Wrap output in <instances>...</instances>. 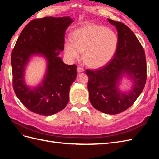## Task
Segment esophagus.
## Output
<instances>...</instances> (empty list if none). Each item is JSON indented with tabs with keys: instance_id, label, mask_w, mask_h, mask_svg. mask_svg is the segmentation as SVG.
<instances>
[{
	"instance_id": "obj_1",
	"label": "esophagus",
	"mask_w": 159,
	"mask_h": 159,
	"mask_svg": "<svg viewBox=\"0 0 159 159\" xmlns=\"http://www.w3.org/2000/svg\"><path fill=\"white\" fill-rule=\"evenodd\" d=\"M84 71V69L83 68H81V67H78L77 68V71L78 72V73H80V72H82Z\"/></svg>"
}]
</instances>
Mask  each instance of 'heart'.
I'll use <instances>...</instances> for the list:
<instances>
[{
	"instance_id": "b5f03b06",
	"label": "heart",
	"mask_w": 159,
	"mask_h": 159,
	"mask_svg": "<svg viewBox=\"0 0 159 159\" xmlns=\"http://www.w3.org/2000/svg\"><path fill=\"white\" fill-rule=\"evenodd\" d=\"M118 45V37L113 30L99 25L81 27L72 34V43L64 46L66 57L74 61L83 52L85 63L93 68H101L113 58Z\"/></svg>"
}]
</instances>
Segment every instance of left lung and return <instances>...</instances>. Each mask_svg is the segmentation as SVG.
<instances>
[{"instance_id":"8db88e82","label":"left lung","mask_w":159,"mask_h":159,"mask_svg":"<svg viewBox=\"0 0 159 159\" xmlns=\"http://www.w3.org/2000/svg\"><path fill=\"white\" fill-rule=\"evenodd\" d=\"M117 30L118 45L113 58L99 69L85 71L88 89L93 107L99 111L115 115L127 110L145 88L147 80L145 54L137 38L125 24L107 19ZM127 76L133 83L128 92L118 85Z\"/></svg>"}]
</instances>
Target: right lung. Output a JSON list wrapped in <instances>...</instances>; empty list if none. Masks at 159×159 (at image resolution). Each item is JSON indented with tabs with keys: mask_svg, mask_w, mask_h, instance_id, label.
<instances>
[{
	"mask_svg": "<svg viewBox=\"0 0 159 159\" xmlns=\"http://www.w3.org/2000/svg\"><path fill=\"white\" fill-rule=\"evenodd\" d=\"M74 22L69 16L34 19L24 28L11 56L13 88L17 98L32 112L52 115L64 109L77 77V66L64 64L59 56L64 48L65 32ZM47 60L41 82L34 87L26 85L25 70L31 57Z\"/></svg>",
	"mask_w": 159,
	"mask_h": 159,
	"instance_id": "1",
	"label": "right lung"
}]
</instances>
